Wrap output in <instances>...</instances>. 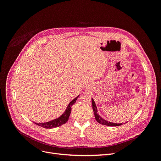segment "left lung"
<instances>
[{"mask_svg":"<svg viewBox=\"0 0 161 161\" xmlns=\"http://www.w3.org/2000/svg\"><path fill=\"white\" fill-rule=\"evenodd\" d=\"M92 100V109H93V112L95 114V119L97 120V121L98 123H99L100 124H102V125H107V126H120L122 125V123H112V122H108L106 120L103 119L102 117H101L97 113V108L95 104V103L93 99H91Z\"/></svg>","mask_w":161,"mask_h":161,"instance_id":"left-lung-1","label":"left lung"}]
</instances>
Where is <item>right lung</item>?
<instances>
[{"label":"right lung","mask_w":161,"mask_h":161,"mask_svg":"<svg viewBox=\"0 0 161 161\" xmlns=\"http://www.w3.org/2000/svg\"><path fill=\"white\" fill-rule=\"evenodd\" d=\"M79 96H78L76 98H75L73 100H72L71 102L69 103V106H67L66 110L64 114H63L62 115H61L59 117H58L57 119H55L53 121H51L49 122L44 123H36V125L42 126V127L45 128V129H52L54 127H58V126H60L66 123L68 120H69V116L71 113V107L76 102V100L78 98Z\"/></svg>","instance_id":"add662e5"}]
</instances>
